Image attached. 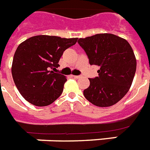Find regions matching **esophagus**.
<instances>
[{"label": "esophagus", "instance_id": "1", "mask_svg": "<svg viewBox=\"0 0 150 150\" xmlns=\"http://www.w3.org/2000/svg\"><path fill=\"white\" fill-rule=\"evenodd\" d=\"M72 76H73V77H74V78H80V76H76V75H72Z\"/></svg>", "mask_w": 150, "mask_h": 150}]
</instances>
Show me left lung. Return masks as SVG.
I'll list each match as a JSON object with an SVG mask.
<instances>
[{"label":"left lung","instance_id":"8db88e82","mask_svg":"<svg viewBox=\"0 0 150 150\" xmlns=\"http://www.w3.org/2000/svg\"><path fill=\"white\" fill-rule=\"evenodd\" d=\"M91 65L100 67L98 76L89 78L83 91L87 100L98 107L115 105L128 93L136 70V59L131 45L115 35L97 34L79 39Z\"/></svg>","mask_w":150,"mask_h":150}]
</instances>
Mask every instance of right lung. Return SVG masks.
<instances>
[{
  "label": "right lung",
  "mask_w": 150,
  "mask_h": 150,
  "mask_svg": "<svg viewBox=\"0 0 150 150\" xmlns=\"http://www.w3.org/2000/svg\"><path fill=\"white\" fill-rule=\"evenodd\" d=\"M77 38L36 35L18 46L11 73L17 88L25 99L35 106H47L61 95L65 76L54 73L63 52L76 44Z\"/></svg>",
  "instance_id": "right-lung-1"
}]
</instances>
